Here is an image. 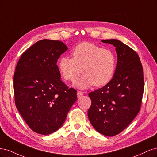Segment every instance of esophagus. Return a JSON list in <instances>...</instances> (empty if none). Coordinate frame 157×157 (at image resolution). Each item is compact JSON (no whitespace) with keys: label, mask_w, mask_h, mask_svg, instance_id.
I'll return each instance as SVG.
<instances>
[{"label":"esophagus","mask_w":157,"mask_h":157,"mask_svg":"<svg viewBox=\"0 0 157 157\" xmlns=\"http://www.w3.org/2000/svg\"><path fill=\"white\" fill-rule=\"evenodd\" d=\"M83 96V93L82 92H80V91H78L77 92V97L79 98L80 97H82Z\"/></svg>","instance_id":"obj_1"}]
</instances>
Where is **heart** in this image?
Segmentation results:
<instances>
[{
    "mask_svg": "<svg viewBox=\"0 0 157 157\" xmlns=\"http://www.w3.org/2000/svg\"><path fill=\"white\" fill-rule=\"evenodd\" d=\"M73 58L62 57L58 67L62 77L75 81L82 73V77L75 83L80 89L105 86L111 81L115 73L117 60L111 50L103 49L91 42H84L75 47Z\"/></svg>",
    "mask_w": 157,
    "mask_h": 157,
    "instance_id": "b5f03b06",
    "label": "heart"
}]
</instances>
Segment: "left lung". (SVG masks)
<instances>
[{
	"label": "left lung",
	"mask_w": 157,
	"mask_h": 157,
	"mask_svg": "<svg viewBox=\"0 0 157 157\" xmlns=\"http://www.w3.org/2000/svg\"><path fill=\"white\" fill-rule=\"evenodd\" d=\"M101 42L116 48L117 67L110 82L88 94L92 103L88 117L98 132L111 137L124 130L139 113L144 90V73L134 50L117 39Z\"/></svg>",
	"instance_id": "obj_1"
}]
</instances>
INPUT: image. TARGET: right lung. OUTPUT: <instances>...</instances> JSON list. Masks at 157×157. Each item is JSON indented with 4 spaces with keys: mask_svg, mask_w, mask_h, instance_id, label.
<instances>
[{
    "mask_svg": "<svg viewBox=\"0 0 157 157\" xmlns=\"http://www.w3.org/2000/svg\"><path fill=\"white\" fill-rule=\"evenodd\" d=\"M68 48L59 40L38 41L22 54L13 76L15 103L31 129L48 135L63 125L77 90L62 82L57 61Z\"/></svg>",
    "mask_w": 157,
    "mask_h": 157,
    "instance_id": "1",
    "label": "right lung"
}]
</instances>
